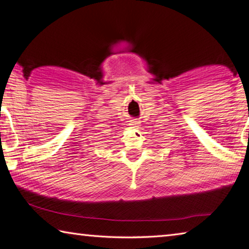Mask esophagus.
<instances>
[{"label": "esophagus", "instance_id": "esophagus-1", "mask_svg": "<svg viewBox=\"0 0 249 249\" xmlns=\"http://www.w3.org/2000/svg\"><path fill=\"white\" fill-rule=\"evenodd\" d=\"M140 124H141L140 121L134 119V120H131V122H130V125H131V128H136V129H139V128H140V125H141Z\"/></svg>", "mask_w": 249, "mask_h": 249}]
</instances>
